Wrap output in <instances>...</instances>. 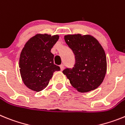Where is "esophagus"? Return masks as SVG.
<instances>
[{"mask_svg": "<svg viewBox=\"0 0 125 125\" xmlns=\"http://www.w3.org/2000/svg\"><path fill=\"white\" fill-rule=\"evenodd\" d=\"M60 70L62 71V70L64 69V65H63V64H62V65H60Z\"/></svg>", "mask_w": 125, "mask_h": 125, "instance_id": "obj_1", "label": "esophagus"}]
</instances>
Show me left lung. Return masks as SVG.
I'll list each match as a JSON object with an SVG mask.
<instances>
[{"label": "left lung", "instance_id": "8db88e82", "mask_svg": "<svg viewBox=\"0 0 125 125\" xmlns=\"http://www.w3.org/2000/svg\"><path fill=\"white\" fill-rule=\"evenodd\" d=\"M64 39L73 51L75 63L72 69L63 70V74L80 93L97 89L104 79L107 70L103 48L94 37L89 34H69Z\"/></svg>", "mask_w": 125, "mask_h": 125}]
</instances>
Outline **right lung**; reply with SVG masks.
<instances>
[{
    "mask_svg": "<svg viewBox=\"0 0 125 125\" xmlns=\"http://www.w3.org/2000/svg\"><path fill=\"white\" fill-rule=\"evenodd\" d=\"M59 39L58 35L37 34L28 40L19 58V70L25 85L40 92L46 88L54 72L60 68L53 63L52 49Z\"/></svg>",
    "mask_w": 125,
    "mask_h": 125,
    "instance_id": "add662e5",
    "label": "right lung"
}]
</instances>
